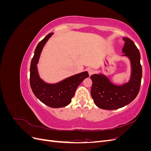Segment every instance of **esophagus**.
Listing matches in <instances>:
<instances>
[{
  "label": "esophagus",
  "mask_w": 151,
  "mask_h": 151,
  "mask_svg": "<svg viewBox=\"0 0 151 151\" xmlns=\"http://www.w3.org/2000/svg\"><path fill=\"white\" fill-rule=\"evenodd\" d=\"M88 72H89V76H91V75H93V74H94L95 70L94 69H93V68H90V69L88 70Z\"/></svg>",
  "instance_id": "1"
}]
</instances>
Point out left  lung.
<instances>
[{"label":"left lung","instance_id":"1","mask_svg":"<svg viewBox=\"0 0 151 151\" xmlns=\"http://www.w3.org/2000/svg\"><path fill=\"white\" fill-rule=\"evenodd\" d=\"M123 40V55L129 58L132 65V76L129 83L116 86L102 74L91 76L93 81L91 96L95 104L101 109L113 110L125 106L133 101L139 92L142 76L139 50L130 39L125 37Z\"/></svg>","mask_w":151,"mask_h":151}]
</instances>
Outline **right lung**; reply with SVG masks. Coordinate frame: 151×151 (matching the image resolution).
I'll return each mask as SVG.
<instances>
[{"label":"right lung","mask_w":151,"mask_h":151,"mask_svg":"<svg viewBox=\"0 0 151 151\" xmlns=\"http://www.w3.org/2000/svg\"><path fill=\"white\" fill-rule=\"evenodd\" d=\"M52 33L48 34L36 47L30 65V86L33 93L40 101L51 108H58L67 106L74 97L76 90L83 81L89 76L88 72L71 76L54 84L45 83L40 78L37 64L41 52Z\"/></svg>","instance_id":"add662e5"}]
</instances>
